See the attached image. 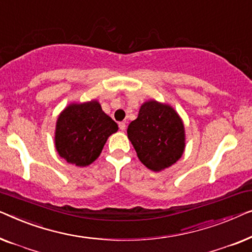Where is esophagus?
I'll use <instances>...</instances> for the list:
<instances>
[{
	"label": "esophagus",
	"mask_w": 252,
	"mask_h": 252,
	"mask_svg": "<svg viewBox=\"0 0 252 252\" xmlns=\"http://www.w3.org/2000/svg\"><path fill=\"white\" fill-rule=\"evenodd\" d=\"M119 127H120V130L125 131V130H126V122H120V123H119Z\"/></svg>",
	"instance_id": "34e87169"
}]
</instances>
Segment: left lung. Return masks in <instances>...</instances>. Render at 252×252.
Returning <instances> with one entry per match:
<instances>
[{"instance_id": "obj_1", "label": "left lung", "mask_w": 252, "mask_h": 252, "mask_svg": "<svg viewBox=\"0 0 252 252\" xmlns=\"http://www.w3.org/2000/svg\"><path fill=\"white\" fill-rule=\"evenodd\" d=\"M127 138L138 158L153 171L169 168L185 150V127L175 109L157 100L141 105L138 118L127 126Z\"/></svg>"}]
</instances>
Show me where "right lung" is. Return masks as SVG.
<instances>
[{"label":"right lung","instance_id":"obj_1","mask_svg":"<svg viewBox=\"0 0 252 252\" xmlns=\"http://www.w3.org/2000/svg\"><path fill=\"white\" fill-rule=\"evenodd\" d=\"M119 126L97 100L70 104L58 116L55 143L58 154L77 166L91 164Z\"/></svg>","mask_w":252,"mask_h":252}]
</instances>
